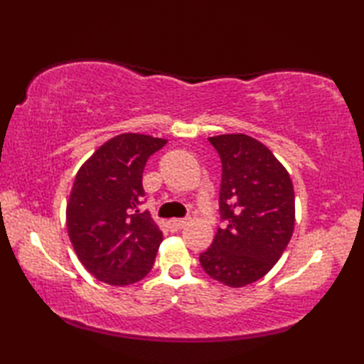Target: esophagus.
Segmentation results:
<instances>
[{"label": "esophagus", "mask_w": 364, "mask_h": 364, "mask_svg": "<svg viewBox=\"0 0 364 364\" xmlns=\"http://www.w3.org/2000/svg\"><path fill=\"white\" fill-rule=\"evenodd\" d=\"M167 223H168L170 230L178 231V230H181L184 225H186L188 220L186 219H170Z\"/></svg>", "instance_id": "1"}]
</instances>
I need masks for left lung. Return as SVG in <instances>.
<instances>
[{
	"label": "left lung",
	"mask_w": 364,
	"mask_h": 364,
	"mask_svg": "<svg viewBox=\"0 0 364 364\" xmlns=\"http://www.w3.org/2000/svg\"><path fill=\"white\" fill-rule=\"evenodd\" d=\"M222 161L219 228L200 264L230 288L264 277L288 247L296 223V196L288 170L267 146L247 134L208 137Z\"/></svg>",
	"instance_id": "8db88e82"
}]
</instances>
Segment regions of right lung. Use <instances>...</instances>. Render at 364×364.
Here are the masks:
<instances>
[{
  "label": "right lung",
  "instance_id": "right-lung-1",
  "mask_svg": "<svg viewBox=\"0 0 364 364\" xmlns=\"http://www.w3.org/2000/svg\"><path fill=\"white\" fill-rule=\"evenodd\" d=\"M167 139L115 136L84 161L67 202V233L81 264L111 286L137 283L153 267L162 231L139 205L144 167Z\"/></svg>",
  "mask_w": 364,
  "mask_h": 364
}]
</instances>
